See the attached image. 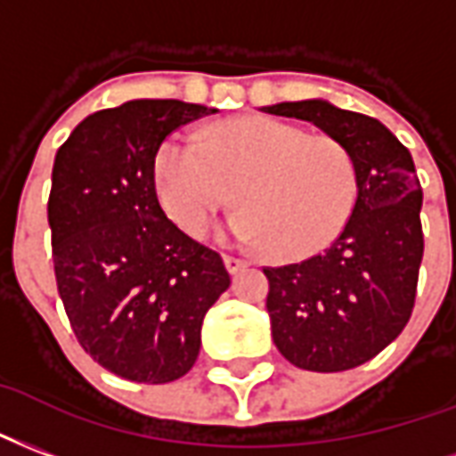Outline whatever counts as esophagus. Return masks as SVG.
Listing matches in <instances>:
<instances>
[{
	"mask_svg": "<svg viewBox=\"0 0 456 456\" xmlns=\"http://www.w3.org/2000/svg\"><path fill=\"white\" fill-rule=\"evenodd\" d=\"M224 265H225V269L231 272V274H238L240 269L248 267V262L242 260V257H232V255H225Z\"/></svg>",
	"mask_w": 456,
	"mask_h": 456,
	"instance_id": "1",
	"label": "esophagus"
}]
</instances>
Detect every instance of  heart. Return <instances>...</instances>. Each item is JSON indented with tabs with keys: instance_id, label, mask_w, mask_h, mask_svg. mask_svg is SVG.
Returning a JSON list of instances; mask_svg holds the SVG:
<instances>
[{
	"instance_id": "heart-1",
	"label": "heart",
	"mask_w": 456,
	"mask_h": 456,
	"mask_svg": "<svg viewBox=\"0 0 456 456\" xmlns=\"http://www.w3.org/2000/svg\"><path fill=\"white\" fill-rule=\"evenodd\" d=\"M159 199L189 235H201L235 199L228 235L267 245L279 260L323 250L350 221L357 201V165L330 135L274 118H238L216 126L206 142L175 133L155 162Z\"/></svg>"
}]
</instances>
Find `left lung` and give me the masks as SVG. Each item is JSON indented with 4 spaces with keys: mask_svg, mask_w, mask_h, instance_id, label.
I'll return each instance as SVG.
<instances>
[{
    "mask_svg": "<svg viewBox=\"0 0 456 456\" xmlns=\"http://www.w3.org/2000/svg\"><path fill=\"white\" fill-rule=\"evenodd\" d=\"M340 141L357 165V201L338 240L297 265L265 267L272 340L308 371L360 367L413 314L423 260V189L411 152L387 126L325 99L262 106Z\"/></svg>",
    "mask_w": 456,
    "mask_h": 456,
    "instance_id": "8db88e82",
    "label": "left lung"
}]
</instances>
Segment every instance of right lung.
<instances>
[{
	"mask_svg": "<svg viewBox=\"0 0 456 456\" xmlns=\"http://www.w3.org/2000/svg\"><path fill=\"white\" fill-rule=\"evenodd\" d=\"M208 114L133 99L87 116L55 155L48 224L60 298L85 352L128 381L184 377L206 311L231 287L221 255L179 231L155 191L162 141Z\"/></svg>",
	"mask_w": 456,
	"mask_h": 456,
	"instance_id": "obj_1",
	"label": "right lung"
}]
</instances>
